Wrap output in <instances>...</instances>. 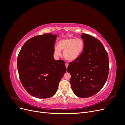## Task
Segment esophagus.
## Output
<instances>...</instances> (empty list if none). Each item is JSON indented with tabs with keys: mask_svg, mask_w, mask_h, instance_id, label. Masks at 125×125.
Wrapping results in <instances>:
<instances>
[{
	"mask_svg": "<svg viewBox=\"0 0 125 125\" xmlns=\"http://www.w3.org/2000/svg\"><path fill=\"white\" fill-rule=\"evenodd\" d=\"M68 66V63L67 62H66V67L67 68Z\"/></svg>",
	"mask_w": 125,
	"mask_h": 125,
	"instance_id": "1",
	"label": "esophagus"
}]
</instances>
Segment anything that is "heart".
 <instances>
[{
	"label": "heart",
	"mask_w": 125,
	"mask_h": 125,
	"mask_svg": "<svg viewBox=\"0 0 125 125\" xmlns=\"http://www.w3.org/2000/svg\"><path fill=\"white\" fill-rule=\"evenodd\" d=\"M84 42L81 39L66 38L60 40L58 46L54 47V53L59 56L63 50V56L68 61H73L81 55L84 49Z\"/></svg>",
	"instance_id": "heart-1"
}]
</instances>
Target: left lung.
<instances>
[{"label": "left lung", "mask_w": 125, "mask_h": 125, "mask_svg": "<svg viewBox=\"0 0 125 125\" xmlns=\"http://www.w3.org/2000/svg\"><path fill=\"white\" fill-rule=\"evenodd\" d=\"M84 42L82 54L69 63L67 71L71 74L70 84L75 95L85 98L95 95L104 86L109 73L108 55L101 42L82 33Z\"/></svg>", "instance_id": "8db88e82"}]
</instances>
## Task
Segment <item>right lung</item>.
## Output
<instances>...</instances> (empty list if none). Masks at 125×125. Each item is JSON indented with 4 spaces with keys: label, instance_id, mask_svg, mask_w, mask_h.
<instances>
[{
    "label": "right lung",
    "instance_id": "right-lung-1",
    "mask_svg": "<svg viewBox=\"0 0 125 125\" xmlns=\"http://www.w3.org/2000/svg\"><path fill=\"white\" fill-rule=\"evenodd\" d=\"M57 35H37L28 40L17 59L19 76L30 95L39 99L53 96L66 72L65 62L54 58Z\"/></svg>",
    "mask_w": 125,
    "mask_h": 125
}]
</instances>
